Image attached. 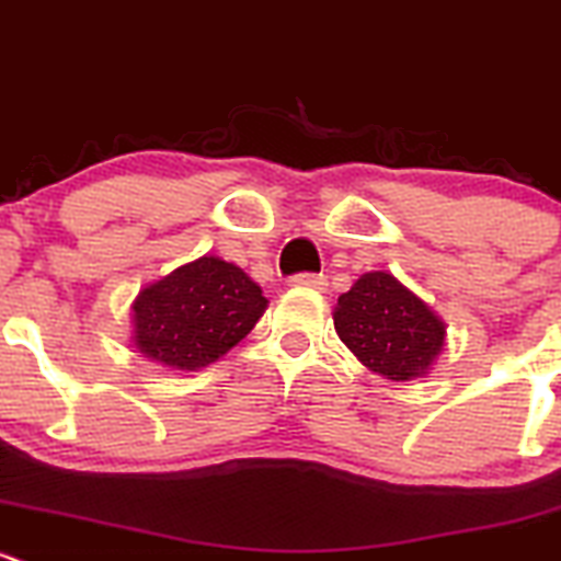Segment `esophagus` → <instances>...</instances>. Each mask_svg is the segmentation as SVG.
<instances>
[{
    "label": "esophagus",
    "mask_w": 561,
    "mask_h": 561,
    "mask_svg": "<svg viewBox=\"0 0 561 561\" xmlns=\"http://www.w3.org/2000/svg\"><path fill=\"white\" fill-rule=\"evenodd\" d=\"M291 286L319 288V291H324L327 278H324V275H316V273H299V275H294V278H291Z\"/></svg>",
    "instance_id": "obj_1"
}]
</instances>
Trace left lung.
Listing matches in <instances>:
<instances>
[{
    "label": "left lung",
    "instance_id": "obj_1",
    "mask_svg": "<svg viewBox=\"0 0 561 561\" xmlns=\"http://www.w3.org/2000/svg\"><path fill=\"white\" fill-rule=\"evenodd\" d=\"M332 319L354 357L392 381L428 374L445 346L439 316L390 273H365L337 297Z\"/></svg>",
    "mask_w": 561,
    "mask_h": 561
}]
</instances>
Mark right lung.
Listing matches in <instances>:
<instances>
[{
  "instance_id": "1",
  "label": "right lung",
  "mask_w": 561,
  "mask_h": 561,
  "mask_svg": "<svg viewBox=\"0 0 561 561\" xmlns=\"http://www.w3.org/2000/svg\"><path fill=\"white\" fill-rule=\"evenodd\" d=\"M267 297L237 264L202 256L144 288L133 302L138 352L176 370L224 357L256 327Z\"/></svg>"
}]
</instances>
